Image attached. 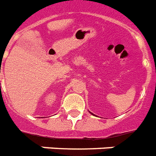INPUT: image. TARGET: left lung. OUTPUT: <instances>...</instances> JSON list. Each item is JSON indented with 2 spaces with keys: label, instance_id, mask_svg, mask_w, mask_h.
Wrapping results in <instances>:
<instances>
[{
  "label": "left lung",
  "instance_id": "obj_1",
  "mask_svg": "<svg viewBox=\"0 0 156 156\" xmlns=\"http://www.w3.org/2000/svg\"><path fill=\"white\" fill-rule=\"evenodd\" d=\"M91 114H92V115H94V114H93V113H91Z\"/></svg>",
  "mask_w": 156,
  "mask_h": 156
}]
</instances>
